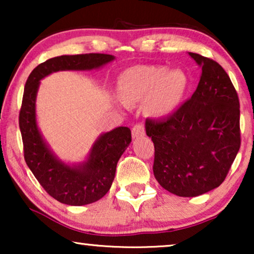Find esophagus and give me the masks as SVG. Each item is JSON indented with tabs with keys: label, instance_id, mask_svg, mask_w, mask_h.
<instances>
[{
	"label": "esophagus",
	"instance_id": "obj_1",
	"mask_svg": "<svg viewBox=\"0 0 254 254\" xmlns=\"http://www.w3.org/2000/svg\"><path fill=\"white\" fill-rule=\"evenodd\" d=\"M144 133H145L144 127H143V125H141V124L134 125V127L131 128V135H133L134 138L143 136Z\"/></svg>",
	"mask_w": 254,
	"mask_h": 254
}]
</instances>
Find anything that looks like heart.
<instances>
[{"mask_svg":"<svg viewBox=\"0 0 254 254\" xmlns=\"http://www.w3.org/2000/svg\"><path fill=\"white\" fill-rule=\"evenodd\" d=\"M190 88V78L183 69L156 64H141L127 69L119 78L121 99L125 104L148 102V110L155 117L172 113Z\"/></svg>","mask_w":254,"mask_h":254,"instance_id":"b5f03b06","label":"heart"}]
</instances>
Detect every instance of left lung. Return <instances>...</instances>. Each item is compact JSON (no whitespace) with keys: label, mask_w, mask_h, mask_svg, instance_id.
Segmentation results:
<instances>
[{"label":"left lung","mask_w":254,"mask_h":254,"mask_svg":"<svg viewBox=\"0 0 254 254\" xmlns=\"http://www.w3.org/2000/svg\"><path fill=\"white\" fill-rule=\"evenodd\" d=\"M189 54L202 69L192 97L169 117L145 120L156 180L185 197L220 186L241 148L239 99L230 77L216 61Z\"/></svg>","instance_id":"left-lung-1"}]
</instances>
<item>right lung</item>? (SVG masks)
<instances>
[{
    "label": "right lung",
    "instance_id": "right-lung-1",
    "mask_svg": "<svg viewBox=\"0 0 254 254\" xmlns=\"http://www.w3.org/2000/svg\"><path fill=\"white\" fill-rule=\"evenodd\" d=\"M110 54L61 55L37 65L25 83L19 128L27 166L44 190L59 202L83 206L96 202L111 189L117 164L131 141L128 127L104 133L92 145L89 157L81 164L68 165L59 159L44 140L36 118V98L40 79L60 70H92L113 61Z\"/></svg>",
    "mask_w": 254,
    "mask_h": 254
}]
</instances>
